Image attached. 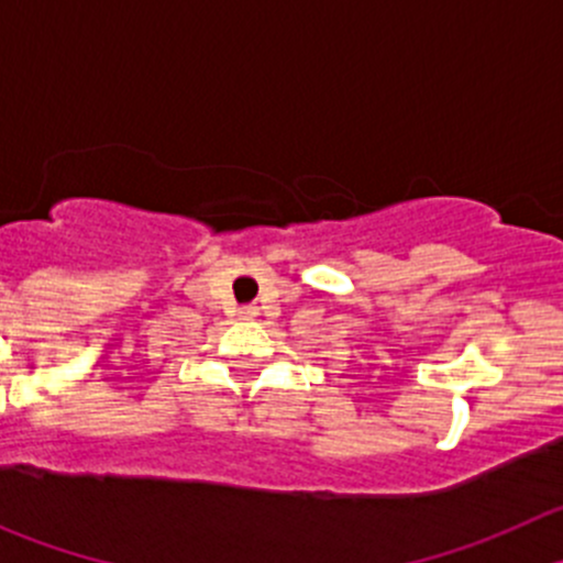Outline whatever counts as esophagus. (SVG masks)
<instances>
[{
    "mask_svg": "<svg viewBox=\"0 0 563 563\" xmlns=\"http://www.w3.org/2000/svg\"><path fill=\"white\" fill-rule=\"evenodd\" d=\"M240 316L242 318H255V316H258V308H255V305H245V308H240Z\"/></svg>",
    "mask_w": 563,
    "mask_h": 563,
    "instance_id": "1",
    "label": "esophagus"
}]
</instances>
